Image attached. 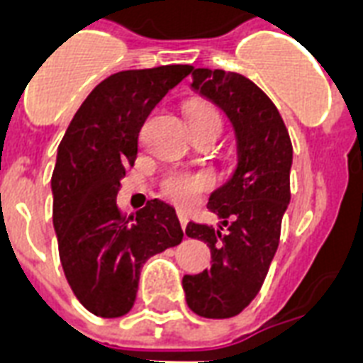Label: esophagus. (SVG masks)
Returning a JSON list of instances; mask_svg holds the SVG:
<instances>
[{"label":"esophagus","mask_w":363,"mask_h":363,"mask_svg":"<svg viewBox=\"0 0 363 363\" xmlns=\"http://www.w3.org/2000/svg\"><path fill=\"white\" fill-rule=\"evenodd\" d=\"M177 216H179V222H181L182 230H184V228H186V224H188V216L184 215L182 211H179V213H177Z\"/></svg>","instance_id":"34e87169"}]
</instances>
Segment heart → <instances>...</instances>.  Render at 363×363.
Masks as SVG:
<instances>
[{
	"instance_id": "heart-1",
	"label": "heart",
	"mask_w": 363,
	"mask_h": 363,
	"mask_svg": "<svg viewBox=\"0 0 363 363\" xmlns=\"http://www.w3.org/2000/svg\"><path fill=\"white\" fill-rule=\"evenodd\" d=\"M216 124L222 128L220 113L211 105L198 104L190 109V125ZM211 186V177L207 173H192V171H171L162 181V194L177 205L188 207L198 201L201 194Z\"/></svg>"
}]
</instances>
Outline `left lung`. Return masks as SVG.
<instances>
[{"mask_svg":"<svg viewBox=\"0 0 363 363\" xmlns=\"http://www.w3.org/2000/svg\"><path fill=\"white\" fill-rule=\"evenodd\" d=\"M192 90L230 118L238 167L211 194L218 228L190 222L188 238L207 242L211 269L184 275L188 307L203 318H232L258 296L281 239L290 203L292 143L275 104L250 79L222 69H194Z\"/></svg>","mask_w":363,"mask_h":363,"instance_id":"1","label":"left lung"}]
</instances>
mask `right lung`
<instances>
[{"instance_id": "obj_1", "label": "right lung", "mask_w": 363, "mask_h": 363, "mask_svg": "<svg viewBox=\"0 0 363 363\" xmlns=\"http://www.w3.org/2000/svg\"><path fill=\"white\" fill-rule=\"evenodd\" d=\"M190 71L192 65H162L107 77L60 143L50 181L60 262L77 299L101 318L130 313L143 264L182 241L171 205L150 199L135 216H124L116 194L135 164L147 116Z\"/></svg>"}]
</instances>
